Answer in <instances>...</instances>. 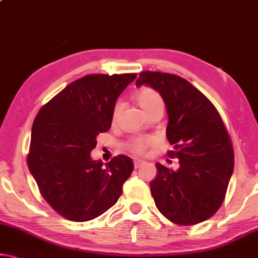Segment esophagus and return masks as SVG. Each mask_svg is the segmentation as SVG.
I'll return each instance as SVG.
<instances>
[{"mask_svg": "<svg viewBox=\"0 0 258 258\" xmlns=\"http://www.w3.org/2000/svg\"><path fill=\"white\" fill-rule=\"evenodd\" d=\"M142 165H144V161H143V160H140V159H135V160H134L135 168H140Z\"/></svg>", "mask_w": 258, "mask_h": 258, "instance_id": "esophagus-1", "label": "esophagus"}]
</instances>
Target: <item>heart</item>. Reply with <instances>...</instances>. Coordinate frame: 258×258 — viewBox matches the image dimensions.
<instances>
[{
  "mask_svg": "<svg viewBox=\"0 0 258 258\" xmlns=\"http://www.w3.org/2000/svg\"><path fill=\"white\" fill-rule=\"evenodd\" d=\"M136 101L137 104L141 106V108L144 110L146 115L153 113L154 110L162 109L164 110V100L160 96L159 92H157L156 90L152 88H143L136 93ZM122 109V101H116V104L114 105L112 117L115 121L116 117L120 114V110ZM156 142L153 137H135L132 138L128 143V149L135 154H143L146 149L150 145L153 144Z\"/></svg>",
  "mask_w": 258,
  "mask_h": 258,
  "instance_id": "1",
  "label": "heart"
}]
</instances>
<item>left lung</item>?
Listing matches in <instances>:
<instances>
[{
    "label": "left lung",
    "mask_w": 258,
    "mask_h": 258,
    "mask_svg": "<svg viewBox=\"0 0 258 258\" xmlns=\"http://www.w3.org/2000/svg\"><path fill=\"white\" fill-rule=\"evenodd\" d=\"M160 93L168 114L167 140L180 167L157 164L150 183L157 208L174 224L190 226L209 219L223 204L234 168L231 136L215 105L184 78L159 71H143L136 86Z\"/></svg>",
    "instance_id": "left-lung-1"
}]
</instances>
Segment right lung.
Here are the masks:
<instances>
[{
    "label": "right lung",
    "instance_id": "1",
    "mask_svg": "<svg viewBox=\"0 0 258 258\" xmlns=\"http://www.w3.org/2000/svg\"><path fill=\"white\" fill-rule=\"evenodd\" d=\"M137 74L88 75L70 83L34 118L27 166L41 196L58 215L88 221L116 203L134 170L118 154L91 159L99 134L108 132L116 99Z\"/></svg>",
    "mask_w": 258,
    "mask_h": 258
}]
</instances>
